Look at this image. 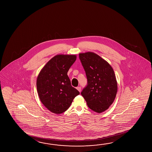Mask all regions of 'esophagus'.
<instances>
[{
	"label": "esophagus",
	"instance_id": "34e87169",
	"mask_svg": "<svg viewBox=\"0 0 152 152\" xmlns=\"http://www.w3.org/2000/svg\"><path fill=\"white\" fill-rule=\"evenodd\" d=\"M77 90L79 91V92H81V87H77Z\"/></svg>",
	"mask_w": 152,
	"mask_h": 152
}]
</instances>
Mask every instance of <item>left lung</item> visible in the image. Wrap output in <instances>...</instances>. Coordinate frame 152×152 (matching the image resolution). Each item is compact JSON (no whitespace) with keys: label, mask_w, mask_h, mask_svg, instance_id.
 Wrapping results in <instances>:
<instances>
[{"label":"left lung","mask_w":152,"mask_h":152,"mask_svg":"<svg viewBox=\"0 0 152 152\" xmlns=\"http://www.w3.org/2000/svg\"><path fill=\"white\" fill-rule=\"evenodd\" d=\"M79 57L87 79V85L81 94L87 106L94 112L102 113L114 102L118 83L109 64L94 52L80 53Z\"/></svg>","instance_id":"1"}]
</instances>
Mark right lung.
<instances>
[{
    "mask_svg": "<svg viewBox=\"0 0 152 152\" xmlns=\"http://www.w3.org/2000/svg\"><path fill=\"white\" fill-rule=\"evenodd\" d=\"M77 58L76 55H57L41 70L37 80V93L41 102L50 111L59 115L70 107L80 94L68 76L67 72Z\"/></svg>",
    "mask_w": 152,
    "mask_h": 152,
    "instance_id": "1",
    "label": "right lung"
}]
</instances>
